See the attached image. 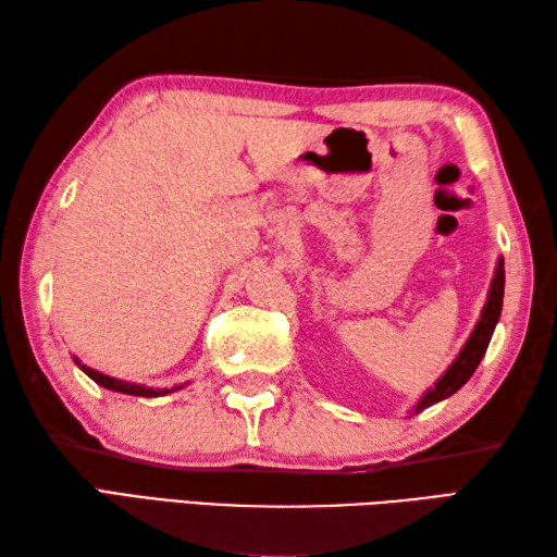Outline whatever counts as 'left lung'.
Instances as JSON below:
<instances>
[{"mask_svg": "<svg viewBox=\"0 0 557 557\" xmlns=\"http://www.w3.org/2000/svg\"><path fill=\"white\" fill-rule=\"evenodd\" d=\"M505 260L498 258V268H495V275L491 282V289H488V301L483 306L479 323L474 327V333L469 335L467 345L461 347V351L457 354V359L449 363V369L437 377V383L425 389L423 397L417 401V407L411 411H423L425 407L435 405V401L447 399L449 395H455L457 389L465 385L474 371L479 369V363L483 359V354L488 349V342L493 337V330L500 321V311H503V294H505Z\"/></svg>", "mask_w": 557, "mask_h": 557, "instance_id": "8db88e82", "label": "left lung"}]
</instances>
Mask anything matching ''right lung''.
Masks as SVG:
<instances>
[{
	"label": "right lung",
	"instance_id": "obj_1",
	"mask_svg": "<svg viewBox=\"0 0 557 557\" xmlns=\"http://www.w3.org/2000/svg\"><path fill=\"white\" fill-rule=\"evenodd\" d=\"M74 361H76L78 369H81L83 373H86L88 377H92V381H96L98 385L108 387V389H114V393H122V395H136V397H162V395H170V393H174V389H182V387H184V385H176V387L168 389V387H146V385L126 383V381H120V377H110V375H104V373H100V371H96V369H90V366L81 363L76 357H74Z\"/></svg>",
	"mask_w": 557,
	"mask_h": 557
}]
</instances>
